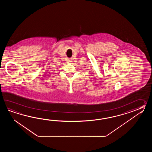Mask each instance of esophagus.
I'll return each instance as SVG.
<instances>
[{
	"mask_svg": "<svg viewBox=\"0 0 152 152\" xmlns=\"http://www.w3.org/2000/svg\"><path fill=\"white\" fill-rule=\"evenodd\" d=\"M67 62H68V63H71V62H72V61L71 58H68V60H67Z\"/></svg>",
	"mask_w": 152,
	"mask_h": 152,
	"instance_id": "obj_1",
	"label": "esophagus"
}]
</instances>
